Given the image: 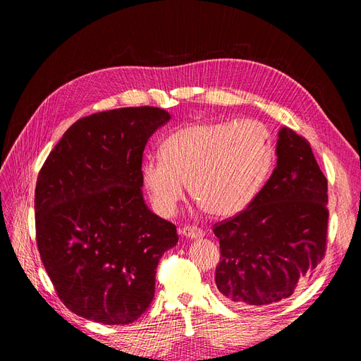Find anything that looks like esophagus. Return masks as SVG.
<instances>
[{
	"label": "esophagus",
	"instance_id": "obj_1",
	"mask_svg": "<svg viewBox=\"0 0 361 361\" xmlns=\"http://www.w3.org/2000/svg\"><path fill=\"white\" fill-rule=\"evenodd\" d=\"M182 235H185L187 238H191V239H197V238H202L204 235V232L202 231L200 227H195V226H187L183 227L180 231Z\"/></svg>",
	"mask_w": 361,
	"mask_h": 361
}]
</instances>
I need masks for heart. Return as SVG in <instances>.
Here are the masks:
<instances>
[{"label": "heart", "mask_w": 361, "mask_h": 361, "mask_svg": "<svg viewBox=\"0 0 361 361\" xmlns=\"http://www.w3.org/2000/svg\"><path fill=\"white\" fill-rule=\"evenodd\" d=\"M274 158L268 129L253 120L183 126L161 145V158L143 164V180L155 206L171 214L191 197L207 212L243 211L267 179Z\"/></svg>", "instance_id": "heart-1"}]
</instances>
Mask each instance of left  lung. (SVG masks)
<instances>
[{"label": "left lung", "mask_w": 361, "mask_h": 361, "mask_svg": "<svg viewBox=\"0 0 361 361\" xmlns=\"http://www.w3.org/2000/svg\"><path fill=\"white\" fill-rule=\"evenodd\" d=\"M277 157V167L245 209L212 227L221 253L216 288L239 307L289 298L325 257L329 185L310 143L283 128Z\"/></svg>", "instance_id": "1"}]
</instances>
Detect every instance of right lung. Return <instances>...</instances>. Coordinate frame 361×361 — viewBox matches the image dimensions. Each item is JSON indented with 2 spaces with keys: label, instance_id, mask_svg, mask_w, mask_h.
Here are the masks:
<instances>
[{
  "label": "right lung",
  "instance_id": "1",
  "mask_svg": "<svg viewBox=\"0 0 361 361\" xmlns=\"http://www.w3.org/2000/svg\"><path fill=\"white\" fill-rule=\"evenodd\" d=\"M170 120L157 106L82 117L39 171L36 241L59 298L105 325L137 321L154 300L158 262L178 243L176 226L143 200V152Z\"/></svg>",
  "mask_w": 361,
  "mask_h": 361
}]
</instances>
